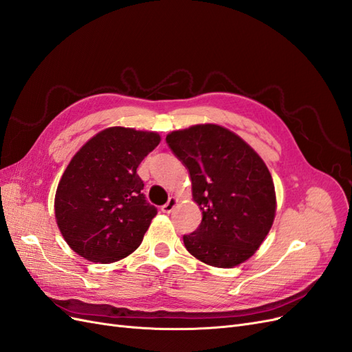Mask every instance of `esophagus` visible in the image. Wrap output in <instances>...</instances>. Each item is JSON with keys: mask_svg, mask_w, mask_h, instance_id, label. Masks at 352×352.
I'll list each match as a JSON object with an SVG mask.
<instances>
[{"mask_svg": "<svg viewBox=\"0 0 352 352\" xmlns=\"http://www.w3.org/2000/svg\"><path fill=\"white\" fill-rule=\"evenodd\" d=\"M176 204H177V198H175V197H170L168 198V201L166 202V204L162 207V211L163 212H172L173 210H175V207H176Z\"/></svg>", "mask_w": 352, "mask_h": 352, "instance_id": "esophagus-1", "label": "esophagus"}]
</instances>
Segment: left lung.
<instances>
[{
	"label": "left lung",
	"instance_id": "left-lung-1",
	"mask_svg": "<svg viewBox=\"0 0 352 352\" xmlns=\"http://www.w3.org/2000/svg\"><path fill=\"white\" fill-rule=\"evenodd\" d=\"M166 142L188 168L201 225L184 235L202 263L229 269L260 248L273 225L276 194L261 157L238 135L217 124L168 133Z\"/></svg>",
	"mask_w": 352,
	"mask_h": 352
}]
</instances>
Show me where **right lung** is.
<instances>
[{
	"instance_id": "1",
	"label": "right lung",
	"mask_w": 352,
	"mask_h": 352,
	"mask_svg": "<svg viewBox=\"0 0 352 352\" xmlns=\"http://www.w3.org/2000/svg\"><path fill=\"white\" fill-rule=\"evenodd\" d=\"M160 144L155 132L109 127L74 154L56 192L63 238L80 257L113 263L140 247L157 208L136 168Z\"/></svg>"
}]
</instances>
